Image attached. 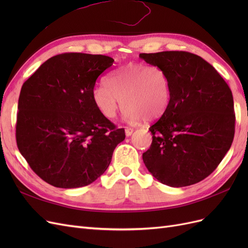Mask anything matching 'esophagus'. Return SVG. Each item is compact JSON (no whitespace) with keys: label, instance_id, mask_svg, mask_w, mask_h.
Masks as SVG:
<instances>
[{"label":"esophagus","instance_id":"esophagus-1","mask_svg":"<svg viewBox=\"0 0 248 248\" xmlns=\"http://www.w3.org/2000/svg\"><path fill=\"white\" fill-rule=\"evenodd\" d=\"M132 132H133V128H128V127H127V128L125 129L126 137H130L131 134H132Z\"/></svg>","mask_w":248,"mask_h":248}]
</instances>
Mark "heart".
I'll list each match as a JSON object with an SVG mask.
<instances>
[{"label":"heart","instance_id":"obj_1","mask_svg":"<svg viewBox=\"0 0 248 248\" xmlns=\"http://www.w3.org/2000/svg\"><path fill=\"white\" fill-rule=\"evenodd\" d=\"M122 98L127 121L134 123L144 118H160L170 101L168 73L159 66L132 63L112 72L107 78V85L97 86L93 91L95 106L108 119L116 117Z\"/></svg>","mask_w":248,"mask_h":248}]
</instances>
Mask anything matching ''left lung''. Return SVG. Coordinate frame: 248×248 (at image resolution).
Segmentation results:
<instances>
[{
    "instance_id": "1",
    "label": "left lung",
    "mask_w": 248,
    "mask_h": 248,
    "mask_svg": "<svg viewBox=\"0 0 248 248\" xmlns=\"http://www.w3.org/2000/svg\"><path fill=\"white\" fill-rule=\"evenodd\" d=\"M168 73L170 101L150 127L152 144L142 160L162 184L183 187L208 177L230 150L235 133L231 89L214 67L187 51L140 54Z\"/></svg>"
}]
</instances>
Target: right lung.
<instances>
[{"label": "right lung", "instance_id": "add662e5", "mask_svg": "<svg viewBox=\"0 0 248 248\" xmlns=\"http://www.w3.org/2000/svg\"><path fill=\"white\" fill-rule=\"evenodd\" d=\"M102 55L68 52L44 62L20 90L16 142L31 169L59 188L91 184L125 139L95 106L96 79L112 65Z\"/></svg>", "mask_w": 248, "mask_h": 248}]
</instances>
